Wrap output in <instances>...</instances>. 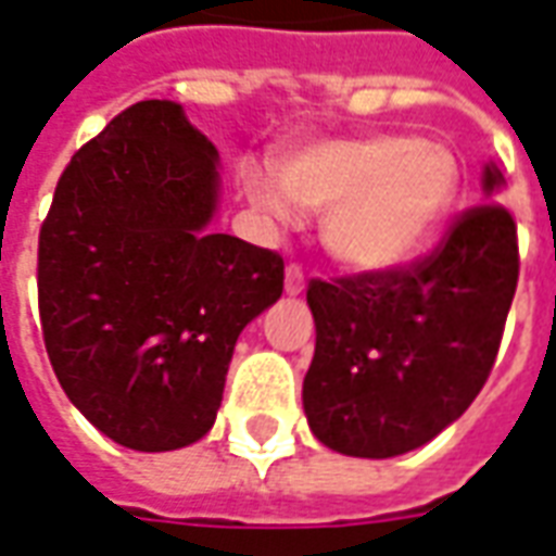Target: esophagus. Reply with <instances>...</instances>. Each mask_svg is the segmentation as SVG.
Returning <instances> with one entry per match:
<instances>
[{
	"label": "esophagus",
	"instance_id": "34e87169",
	"mask_svg": "<svg viewBox=\"0 0 556 556\" xmlns=\"http://www.w3.org/2000/svg\"><path fill=\"white\" fill-rule=\"evenodd\" d=\"M306 289V277H303V267L291 262L286 267V294H301Z\"/></svg>",
	"mask_w": 556,
	"mask_h": 556
}]
</instances>
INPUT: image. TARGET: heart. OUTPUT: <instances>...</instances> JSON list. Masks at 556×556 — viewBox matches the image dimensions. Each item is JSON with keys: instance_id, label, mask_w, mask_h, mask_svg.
I'll list each match as a JSON object with an SVG mask.
<instances>
[{"instance_id": "b5f03b06", "label": "heart", "mask_w": 556, "mask_h": 556, "mask_svg": "<svg viewBox=\"0 0 556 556\" xmlns=\"http://www.w3.org/2000/svg\"><path fill=\"white\" fill-rule=\"evenodd\" d=\"M250 205L279 226L301 207L325 211V243L342 265L384 270L408 262L446 217L458 190V163L441 142L372 134L291 148L279 172L241 169Z\"/></svg>"}]
</instances>
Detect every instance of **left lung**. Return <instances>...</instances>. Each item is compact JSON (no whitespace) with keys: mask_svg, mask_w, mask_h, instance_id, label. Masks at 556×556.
<instances>
[{"mask_svg":"<svg viewBox=\"0 0 556 556\" xmlns=\"http://www.w3.org/2000/svg\"><path fill=\"white\" fill-rule=\"evenodd\" d=\"M482 175V205L462 211L414 265L313 279L315 357L303 410L318 441L357 458L410 453L462 417L489 381L518 286V231Z\"/></svg>","mask_w":556,"mask_h":556,"instance_id":"obj_1","label":"left lung"}]
</instances>
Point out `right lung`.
Instances as JSON below:
<instances>
[{"label": "right lung", "mask_w": 556, "mask_h": 556, "mask_svg": "<svg viewBox=\"0 0 556 556\" xmlns=\"http://www.w3.org/2000/svg\"><path fill=\"white\" fill-rule=\"evenodd\" d=\"M217 195V148L172 101L127 106L55 184L43 345L67 399L127 450L205 438L235 342L282 294V255L211 231Z\"/></svg>", "instance_id": "right-lung-1"}]
</instances>
